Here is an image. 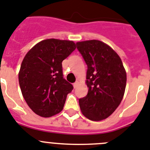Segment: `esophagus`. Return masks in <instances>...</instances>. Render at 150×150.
Returning a JSON list of instances; mask_svg holds the SVG:
<instances>
[{"mask_svg": "<svg viewBox=\"0 0 150 150\" xmlns=\"http://www.w3.org/2000/svg\"><path fill=\"white\" fill-rule=\"evenodd\" d=\"M78 84H79V81H75V83H74L73 84V86H74V88H76L77 87V85H78Z\"/></svg>", "mask_w": 150, "mask_h": 150, "instance_id": "obj_1", "label": "esophagus"}]
</instances>
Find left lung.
Wrapping results in <instances>:
<instances>
[{"instance_id":"1","label":"left lung","mask_w":150,"mask_h":150,"mask_svg":"<svg viewBox=\"0 0 150 150\" xmlns=\"http://www.w3.org/2000/svg\"><path fill=\"white\" fill-rule=\"evenodd\" d=\"M76 46L88 66V93L79 99L80 109L90 120L101 121L122 102L127 81L125 69L119 56L102 41H81Z\"/></svg>"}]
</instances>
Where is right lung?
Returning a JSON list of instances; mask_svg holds the SVG:
<instances>
[{
    "label": "right lung",
    "mask_w": 150,
    "mask_h": 150,
    "mask_svg": "<svg viewBox=\"0 0 150 150\" xmlns=\"http://www.w3.org/2000/svg\"><path fill=\"white\" fill-rule=\"evenodd\" d=\"M71 41L46 39L26 53L21 64L19 83L30 109L44 118L63 109L72 84L63 78L62 62L75 50Z\"/></svg>",
    "instance_id": "add662e5"
}]
</instances>
